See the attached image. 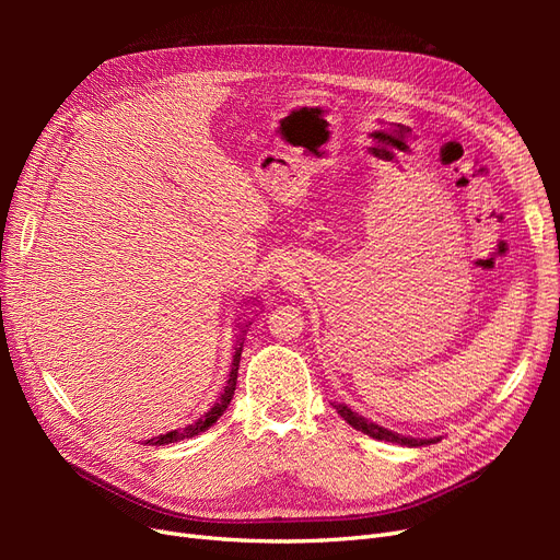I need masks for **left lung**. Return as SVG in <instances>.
<instances>
[{"instance_id": "8db88e82", "label": "left lung", "mask_w": 560, "mask_h": 560, "mask_svg": "<svg viewBox=\"0 0 560 560\" xmlns=\"http://www.w3.org/2000/svg\"><path fill=\"white\" fill-rule=\"evenodd\" d=\"M334 409L338 411V416H341L346 422H350L354 430H360V432H364L369 436H374V439H378V442H393V444H401V446H422V444H432L434 442V439L430 442V439L399 436L397 432H389V430L376 425V422L364 420L360 413H354L352 409H348V406H343V404H334Z\"/></svg>"}]
</instances>
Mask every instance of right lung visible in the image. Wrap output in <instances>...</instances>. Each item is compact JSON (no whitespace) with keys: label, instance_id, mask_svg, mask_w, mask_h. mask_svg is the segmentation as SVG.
Instances as JSON below:
<instances>
[{"label":"right lung","instance_id":"obj_1","mask_svg":"<svg viewBox=\"0 0 560 560\" xmlns=\"http://www.w3.org/2000/svg\"><path fill=\"white\" fill-rule=\"evenodd\" d=\"M245 327H247V325H245ZM241 336H245V334H241ZM241 354H243V338H238V348H235V354H233L231 374H229V381H226V385H224V393H222V397H219V399L212 404V409H210L206 416L198 418L196 422H191V425H186V428H182V430H173V432L159 434V436H154V439H147L144 444H149V446L175 444V442H182V439H191V436H196V434H200V432H206L210 425H214L217 418L222 416V413L229 409V404H231V399H233V393H235V381H238Z\"/></svg>","mask_w":560,"mask_h":560}]
</instances>
